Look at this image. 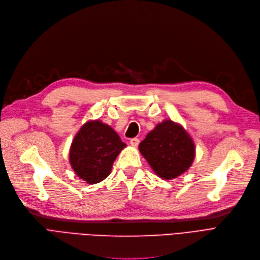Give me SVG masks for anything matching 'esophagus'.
<instances>
[{
    "label": "esophagus",
    "mask_w": 260,
    "mask_h": 260,
    "mask_svg": "<svg viewBox=\"0 0 260 260\" xmlns=\"http://www.w3.org/2000/svg\"><path fill=\"white\" fill-rule=\"evenodd\" d=\"M139 139L138 138H133V139H131L129 140V143H131V145L132 146H134V148H136V146H138V144H139Z\"/></svg>",
    "instance_id": "34e87169"
}]
</instances>
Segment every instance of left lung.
I'll list each match as a JSON object with an SVG mask.
<instances>
[{
  "label": "left lung",
  "instance_id": "1",
  "mask_svg": "<svg viewBox=\"0 0 260 260\" xmlns=\"http://www.w3.org/2000/svg\"><path fill=\"white\" fill-rule=\"evenodd\" d=\"M139 151L157 176L174 179L192 165L196 145L187 131L172 120L158 123L143 141Z\"/></svg>",
  "mask_w": 260,
  "mask_h": 260
}]
</instances>
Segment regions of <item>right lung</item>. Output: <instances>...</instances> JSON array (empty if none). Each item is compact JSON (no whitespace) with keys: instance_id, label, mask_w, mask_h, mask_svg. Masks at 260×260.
Masks as SVG:
<instances>
[{"instance_id":"add662e5","label":"right lung","mask_w":260,"mask_h":260,"mask_svg":"<svg viewBox=\"0 0 260 260\" xmlns=\"http://www.w3.org/2000/svg\"><path fill=\"white\" fill-rule=\"evenodd\" d=\"M126 144L107 124L100 120L86 122L72 141L69 160L75 174L87 184L105 179L112 164Z\"/></svg>"}]
</instances>
